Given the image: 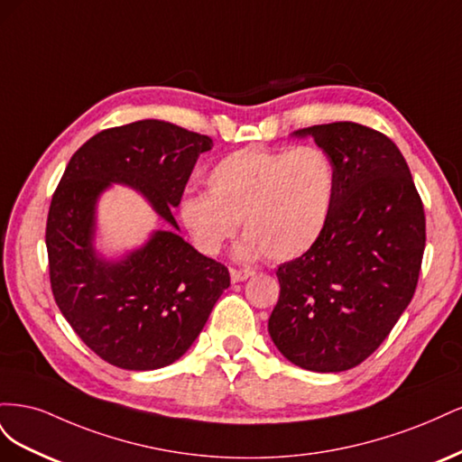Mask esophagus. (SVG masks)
Listing matches in <instances>:
<instances>
[{
  "label": "esophagus",
  "instance_id": "1",
  "mask_svg": "<svg viewBox=\"0 0 462 462\" xmlns=\"http://www.w3.org/2000/svg\"><path fill=\"white\" fill-rule=\"evenodd\" d=\"M248 277H253V272H239V270H231V282L233 283H241V282H246Z\"/></svg>",
  "mask_w": 462,
  "mask_h": 462
}]
</instances>
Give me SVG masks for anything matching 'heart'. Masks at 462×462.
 I'll return each instance as SVG.
<instances>
[{"instance_id":"obj_1","label":"heart","mask_w":462,"mask_h":462,"mask_svg":"<svg viewBox=\"0 0 462 462\" xmlns=\"http://www.w3.org/2000/svg\"><path fill=\"white\" fill-rule=\"evenodd\" d=\"M208 192L190 190L179 204L192 245L216 256L239 221L246 236L236 256L289 262L304 256L326 233L335 202V167L318 146L243 148L206 175Z\"/></svg>"}]
</instances>
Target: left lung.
Returning a JSON list of instances; mask_svg holds the SVG:
<instances>
[{"mask_svg":"<svg viewBox=\"0 0 462 462\" xmlns=\"http://www.w3.org/2000/svg\"><path fill=\"white\" fill-rule=\"evenodd\" d=\"M314 138L335 167V202L319 243L277 268L273 345L295 366L345 372L383 343L407 309L426 246L424 206L393 141L358 123L291 133Z\"/></svg>","mask_w":462,"mask_h":462,"instance_id":"left-lung-1","label":"left lung"}]
</instances>
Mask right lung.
I'll list each match as a JSON object with an SVG mask.
<instances>
[{
    "label": "right lung",
    "mask_w": 462,
    "mask_h": 462,
    "mask_svg": "<svg viewBox=\"0 0 462 462\" xmlns=\"http://www.w3.org/2000/svg\"><path fill=\"white\" fill-rule=\"evenodd\" d=\"M212 138L160 119L97 133L69 162L55 190L46 246L55 302L79 337L109 365L144 372L173 365L197 341L221 292L226 265L179 235L171 209ZM133 188L170 230L107 257L97 248V202Z\"/></svg>",
    "instance_id": "obj_1"
}]
</instances>
